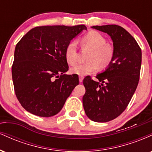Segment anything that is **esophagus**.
I'll return each mask as SVG.
<instances>
[{"instance_id":"obj_1","label":"esophagus","mask_w":152,"mask_h":152,"mask_svg":"<svg viewBox=\"0 0 152 152\" xmlns=\"http://www.w3.org/2000/svg\"><path fill=\"white\" fill-rule=\"evenodd\" d=\"M83 76H79V81L82 82V81H83Z\"/></svg>"}]
</instances>
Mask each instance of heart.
<instances>
[{
    "label": "heart",
    "mask_w": 152,
    "mask_h": 152,
    "mask_svg": "<svg viewBox=\"0 0 152 152\" xmlns=\"http://www.w3.org/2000/svg\"><path fill=\"white\" fill-rule=\"evenodd\" d=\"M107 43L106 38L97 31L88 32L82 38V44L86 48L91 50L87 59L88 62L80 64L71 69L73 74L84 76L95 72L99 69H107L113 62L115 56L114 47ZM65 58L68 64L74 66L78 60L77 42L71 41L65 49Z\"/></svg>",
    "instance_id": "heart-1"
}]
</instances>
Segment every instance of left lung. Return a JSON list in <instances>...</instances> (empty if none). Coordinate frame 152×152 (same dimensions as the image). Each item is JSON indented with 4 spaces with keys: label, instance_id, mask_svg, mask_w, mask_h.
I'll use <instances>...</instances> for the list:
<instances>
[{
    "label": "left lung",
    "instance_id": "obj_1",
    "mask_svg": "<svg viewBox=\"0 0 152 152\" xmlns=\"http://www.w3.org/2000/svg\"><path fill=\"white\" fill-rule=\"evenodd\" d=\"M93 28L111 36L115 49L113 62L104 72L89 76L83 83L86 93L83 105L86 116L96 122H107L126 109L138 86L142 65V50L128 31L117 25L94 26Z\"/></svg>",
    "mask_w": 152,
    "mask_h": 152
}]
</instances>
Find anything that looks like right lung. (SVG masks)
Returning <instances> with one entry per match:
<instances>
[{"label":"right lung","mask_w":152,"mask_h":152,"mask_svg":"<svg viewBox=\"0 0 152 152\" xmlns=\"http://www.w3.org/2000/svg\"><path fill=\"white\" fill-rule=\"evenodd\" d=\"M84 25L43 26L23 36L15 48L12 78L17 99L26 111L42 117L57 114L78 84L69 70L65 49Z\"/></svg>","instance_id":"1"}]
</instances>
